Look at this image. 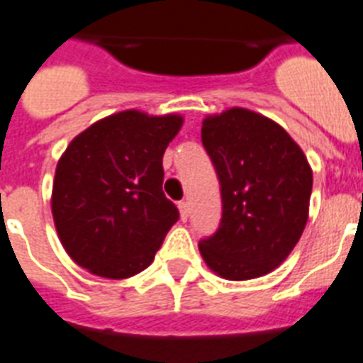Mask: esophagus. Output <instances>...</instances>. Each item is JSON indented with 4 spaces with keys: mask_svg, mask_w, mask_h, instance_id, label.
Returning <instances> with one entry per match:
<instances>
[{
    "mask_svg": "<svg viewBox=\"0 0 363 363\" xmlns=\"http://www.w3.org/2000/svg\"><path fill=\"white\" fill-rule=\"evenodd\" d=\"M179 211H181L182 220H186L188 215H190V205H188V201H179Z\"/></svg>",
    "mask_w": 363,
    "mask_h": 363,
    "instance_id": "esophagus-1",
    "label": "esophagus"
}]
</instances>
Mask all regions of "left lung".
<instances>
[{"instance_id":"1","label":"left lung","mask_w":363,"mask_h":363,"mask_svg":"<svg viewBox=\"0 0 363 363\" xmlns=\"http://www.w3.org/2000/svg\"><path fill=\"white\" fill-rule=\"evenodd\" d=\"M201 143L222 198L218 230L199 241L205 264L230 281L269 273L307 224L313 171L303 150L279 124L238 107L207 116Z\"/></svg>"}]
</instances>
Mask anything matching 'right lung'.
Listing matches in <instances>:
<instances>
[{"label":"right lung","instance_id":"obj_1","mask_svg":"<svg viewBox=\"0 0 363 363\" xmlns=\"http://www.w3.org/2000/svg\"><path fill=\"white\" fill-rule=\"evenodd\" d=\"M179 115L124 111L96 122L56 167L52 216L71 258L94 275L125 279L152 264L179 209L165 198L162 158Z\"/></svg>","mask_w":363,"mask_h":363}]
</instances>
